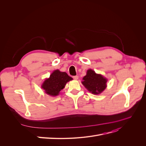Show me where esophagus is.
<instances>
[{
  "label": "esophagus",
  "instance_id": "obj_1",
  "mask_svg": "<svg viewBox=\"0 0 146 146\" xmlns=\"http://www.w3.org/2000/svg\"><path fill=\"white\" fill-rule=\"evenodd\" d=\"M73 78L74 80H77V79H78L79 77H78V76H73Z\"/></svg>",
  "mask_w": 146,
  "mask_h": 146
}]
</instances>
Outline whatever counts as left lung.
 Returning a JSON list of instances; mask_svg holds the SVG:
<instances>
[{
  "mask_svg": "<svg viewBox=\"0 0 146 146\" xmlns=\"http://www.w3.org/2000/svg\"><path fill=\"white\" fill-rule=\"evenodd\" d=\"M82 84L92 94L98 95L106 88V79L101 74H96L94 70L89 69L86 75L83 78Z\"/></svg>",
  "mask_w": 146,
  "mask_h": 146,
  "instance_id": "1",
  "label": "left lung"
}]
</instances>
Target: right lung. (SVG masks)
I'll list each match as a JSON object with an SVG mask.
<instances>
[{
    "instance_id": "right-lung-1",
    "label": "right lung",
    "mask_w": 146,
    "mask_h": 146,
    "mask_svg": "<svg viewBox=\"0 0 146 146\" xmlns=\"http://www.w3.org/2000/svg\"><path fill=\"white\" fill-rule=\"evenodd\" d=\"M72 79L66 72H61L56 70L52 73L49 79L44 81L42 88L48 95L57 96L59 94L60 91L64 88L66 83Z\"/></svg>"
}]
</instances>
